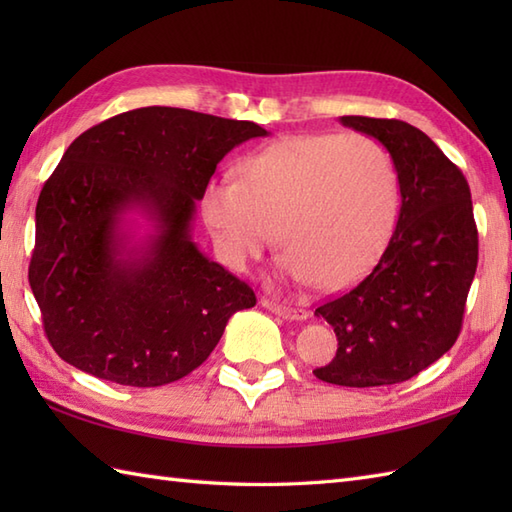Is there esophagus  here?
I'll list each match as a JSON object with an SVG mask.
<instances>
[{"label":"esophagus","instance_id":"obj_1","mask_svg":"<svg viewBox=\"0 0 512 512\" xmlns=\"http://www.w3.org/2000/svg\"><path fill=\"white\" fill-rule=\"evenodd\" d=\"M262 306L266 310H270L277 317H284L286 321H303L308 317V312L303 308H292V306H284V303H277L273 299H262Z\"/></svg>","mask_w":512,"mask_h":512}]
</instances>
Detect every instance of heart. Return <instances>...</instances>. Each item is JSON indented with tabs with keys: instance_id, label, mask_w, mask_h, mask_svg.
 <instances>
[{
	"instance_id": "heart-1",
	"label": "heart",
	"mask_w": 512,
	"mask_h": 512,
	"mask_svg": "<svg viewBox=\"0 0 512 512\" xmlns=\"http://www.w3.org/2000/svg\"><path fill=\"white\" fill-rule=\"evenodd\" d=\"M200 209L228 268L262 257L277 231L286 246L281 273L336 290L383 255L398 215V173L372 136H288L244 158L239 182H206Z\"/></svg>"
}]
</instances>
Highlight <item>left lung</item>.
<instances>
[{
  "instance_id": "obj_1",
  "label": "left lung",
  "mask_w": 512,
  "mask_h": 512,
  "mask_svg": "<svg viewBox=\"0 0 512 512\" xmlns=\"http://www.w3.org/2000/svg\"><path fill=\"white\" fill-rule=\"evenodd\" d=\"M376 138L398 173V222L372 273L314 314L339 350L314 369L323 383L383 387L420 374L458 341L477 268L469 182L418 127L396 118L341 116Z\"/></svg>"
}]
</instances>
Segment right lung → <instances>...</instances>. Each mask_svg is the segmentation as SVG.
I'll use <instances>...</instances> for the list:
<instances>
[{
    "mask_svg": "<svg viewBox=\"0 0 512 512\" xmlns=\"http://www.w3.org/2000/svg\"><path fill=\"white\" fill-rule=\"evenodd\" d=\"M250 121L140 107L65 151L37 202L28 281L65 363L129 387L191 374L257 299L193 242L195 204Z\"/></svg>",
    "mask_w": 512,
    "mask_h": 512,
    "instance_id": "1",
    "label": "right lung"
}]
</instances>
